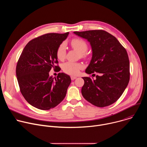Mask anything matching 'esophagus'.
I'll use <instances>...</instances> for the list:
<instances>
[{
  "label": "esophagus",
  "mask_w": 147,
  "mask_h": 147,
  "mask_svg": "<svg viewBox=\"0 0 147 147\" xmlns=\"http://www.w3.org/2000/svg\"><path fill=\"white\" fill-rule=\"evenodd\" d=\"M77 78V77H76V76H71V80H75V79H76Z\"/></svg>",
  "instance_id": "obj_1"
}]
</instances>
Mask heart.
I'll use <instances>...</instances> for the list:
<instances>
[{
	"label": "heart",
	"instance_id": "b5f03b06",
	"mask_svg": "<svg viewBox=\"0 0 147 147\" xmlns=\"http://www.w3.org/2000/svg\"><path fill=\"white\" fill-rule=\"evenodd\" d=\"M71 47L81 53L82 56H85L86 52L88 49V45L86 42L82 39L75 38L71 42ZM66 50L65 43L61 44L57 49L56 56L59 60L64 59L66 56ZM83 66L79 63H74L67 61L62 66V69L65 73L70 75L77 74Z\"/></svg>",
	"mask_w": 147,
	"mask_h": 147
}]
</instances>
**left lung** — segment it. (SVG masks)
<instances>
[{
	"mask_svg": "<svg viewBox=\"0 0 147 147\" xmlns=\"http://www.w3.org/2000/svg\"><path fill=\"white\" fill-rule=\"evenodd\" d=\"M74 34L87 39L92 48V59L86 73H99L95 80L82 77L83 97L98 107L111 105L121 96L130 80L126 50L116 37L105 31H75Z\"/></svg>",
	"mask_w": 147,
	"mask_h": 147,
	"instance_id": "1",
	"label": "left lung"
}]
</instances>
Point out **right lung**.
<instances>
[{
    "instance_id": "obj_1",
    "label": "right lung",
    "mask_w": 147,
    "mask_h": 147,
    "mask_svg": "<svg viewBox=\"0 0 147 147\" xmlns=\"http://www.w3.org/2000/svg\"><path fill=\"white\" fill-rule=\"evenodd\" d=\"M69 32L48 33L35 38L26 45L16 66V76L21 93L34 107L49 110L66 96L71 83L69 76L59 73L49 76L52 68L58 69L56 51Z\"/></svg>"
}]
</instances>
